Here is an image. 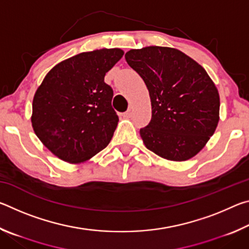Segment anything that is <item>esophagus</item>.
<instances>
[{
	"label": "esophagus",
	"mask_w": 249,
	"mask_h": 249,
	"mask_svg": "<svg viewBox=\"0 0 249 249\" xmlns=\"http://www.w3.org/2000/svg\"><path fill=\"white\" fill-rule=\"evenodd\" d=\"M132 115H133V112H132V109H127V111H126L124 114H123V116L124 117H126V119H129V117H132Z\"/></svg>",
	"instance_id": "34e87169"
}]
</instances>
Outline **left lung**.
Instances as JSON below:
<instances>
[{
	"mask_svg": "<svg viewBox=\"0 0 249 249\" xmlns=\"http://www.w3.org/2000/svg\"><path fill=\"white\" fill-rule=\"evenodd\" d=\"M125 59L149 91L151 120L140 130L145 146L168 160L192 158L220 120L215 84L203 67L175 48L130 49Z\"/></svg>",
	"mask_w": 249,
	"mask_h": 249,
	"instance_id": "8db88e82",
	"label": "left lung"
}]
</instances>
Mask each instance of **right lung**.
<instances>
[{
  "instance_id": "obj_1",
  "label": "right lung",
  "mask_w": 249,
  "mask_h": 249,
  "mask_svg": "<svg viewBox=\"0 0 249 249\" xmlns=\"http://www.w3.org/2000/svg\"><path fill=\"white\" fill-rule=\"evenodd\" d=\"M123 54L119 48L75 54L54 66L37 89L34 132L58 158L83 162L112 140L119 116L104 77Z\"/></svg>"
}]
</instances>
